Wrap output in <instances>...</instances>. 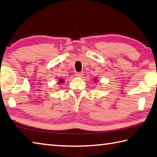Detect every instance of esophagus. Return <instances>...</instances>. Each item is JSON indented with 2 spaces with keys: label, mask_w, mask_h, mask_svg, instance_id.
Instances as JSON below:
<instances>
[{
  "label": "esophagus",
  "mask_w": 157,
  "mask_h": 157,
  "mask_svg": "<svg viewBox=\"0 0 157 157\" xmlns=\"http://www.w3.org/2000/svg\"><path fill=\"white\" fill-rule=\"evenodd\" d=\"M82 75H83V73H79V72L75 73V76L76 77H82Z\"/></svg>",
  "instance_id": "34e87169"
}]
</instances>
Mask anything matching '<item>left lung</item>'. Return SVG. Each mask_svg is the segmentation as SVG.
<instances>
[{"label":"left lung","instance_id":"obj_1","mask_svg":"<svg viewBox=\"0 0 157 157\" xmlns=\"http://www.w3.org/2000/svg\"><path fill=\"white\" fill-rule=\"evenodd\" d=\"M95 80H96V79H95Z\"/></svg>","mask_w":157,"mask_h":157}]
</instances>
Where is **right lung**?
<instances>
[{
  "label": "right lung",
  "instance_id": "right-lung-1",
  "mask_svg": "<svg viewBox=\"0 0 157 157\" xmlns=\"http://www.w3.org/2000/svg\"><path fill=\"white\" fill-rule=\"evenodd\" d=\"M59 83H60V84H61V83H63V82H64V79H59Z\"/></svg>",
  "mask_w": 157,
  "mask_h": 157
}]
</instances>
